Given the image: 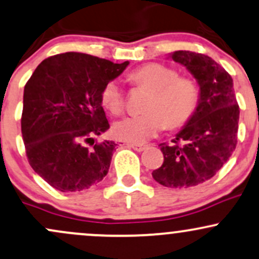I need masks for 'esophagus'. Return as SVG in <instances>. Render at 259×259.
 <instances>
[{
    "instance_id": "1",
    "label": "esophagus",
    "mask_w": 259,
    "mask_h": 259,
    "mask_svg": "<svg viewBox=\"0 0 259 259\" xmlns=\"http://www.w3.org/2000/svg\"><path fill=\"white\" fill-rule=\"evenodd\" d=\"M127 146L132 147V149H134L135 151H138V152L144 151V150L147 147L146 145H144V144H127Z\"/></svg>"
}]
</instances>
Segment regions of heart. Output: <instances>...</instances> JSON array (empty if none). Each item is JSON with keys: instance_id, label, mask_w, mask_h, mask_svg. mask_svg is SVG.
<instances>
[{"instance_id": "heart-1", "label": "heart", "mask_w": 259, "mask_h": 259, "mask_svg": "<svg viewBox=\"0 0 259 259\" xmlns=\"http://www.w3.org/2000/svg\"><path fill=\"white\" fill-rule=\"evenodd\" d=\"M132 86L150 91L143 114L132 115L115 123L113 132L120 140L143 144L164 127L180 129L189 123L200 103V88L195 79L178 76L177 70L158 62L145 64L127 75ZM102 104L112 114L124 112L126 97L118 79H109L101 91Z\"/></svg>"}]
</instances>
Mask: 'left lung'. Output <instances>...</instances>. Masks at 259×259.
<instances>
[{"mask_svg":"<svg viewBox=\"0 0 259 259\" xmlns=\"http://www.w3.org/2000/svg\"><path fill=\"white\" fill-rule=\"evenodd\" d=\"M172 59L197 78L200 103L171 144H160L163 163L152 177L168 188H188L214 177L231 157L237 145L240 107L232 77L208 55L178 50Z\"/></svg>","mask_w":259,"mask_h":259,"instance_id":"left-lung-1","label":"left lung"}]
</instances>
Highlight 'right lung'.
Segmentation results:
<instances>
[{"label":"right lung","mask_w":259,"mask_h":259,"mask_svg":"<svg viewBox=\"0 0 259 259\" xmlns=\"http://www.w3.org/2000/svg\"><path fill=\"white\" fill-rule=\"evenodd\" d=\"M127 65L82 53L58 54L42 60L25 83V153L53 188L79 192L107 176L116 144L93 139L109 129L101 91Z\"/></svg>","instance_id":"obj_1"}]
</instances>
